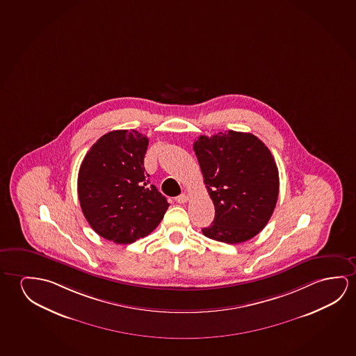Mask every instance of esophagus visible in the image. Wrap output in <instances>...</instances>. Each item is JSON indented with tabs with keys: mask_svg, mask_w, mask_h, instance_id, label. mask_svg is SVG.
<instances>
[{
	"mask_svg": "<svg viewBox=\"0 0 356 356\" xmlns=\"http://www.w3.org/2000/svg\"><path fill=\"white\" fill-rule=\"evenodd\" d=\"M175 201L177 203H186L188 201V196L185 193H181L180 196L175 198Z\"/></svg>",
	"mask_w": 356,
	"mask_h": 356,
	"instance_id": "1",
	"label": "esophagus"
}]
</instances>
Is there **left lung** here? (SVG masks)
<instances>
[{
    "label": "left lung",
    "instance_id": "left-lung-1",
    "mask_svg": "<svg viewBox=\"0 0 356 356\" xmlns=\"http://www.w3.org/2000/svg\"><path fill=\"white\" fill-rule=\"evenodd\" d=\"M193 150L216 209L203 234L228 244L254 238L279 197V170L268 147L250 133L225 131L201 136Z\"/></svg>",
    "mask_w": 356,
    "mask_h": 356
}]
</instances>
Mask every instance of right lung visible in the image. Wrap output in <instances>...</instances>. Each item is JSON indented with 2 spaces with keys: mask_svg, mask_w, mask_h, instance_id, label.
Listing matches in <instances>:
<instances>
[{
  "mask_svg": "<svg viewBox=\"0 0 356 356\" xmlns=\"http://www.w3.org/2000/svg\"><path fill=\"white\" fill-rule=\"evenodd\" d=\"M148 144L134 129L112 131L82 160L77 177L82 213L107 241L131 244L148 236L169 208L165 196L149 185L144 168Z\"/></svg>",
  "mask_w": 356,
  "mask_h": 356,
  "instance_id": "1",
  "label": "right lung"
}]
</instances>
